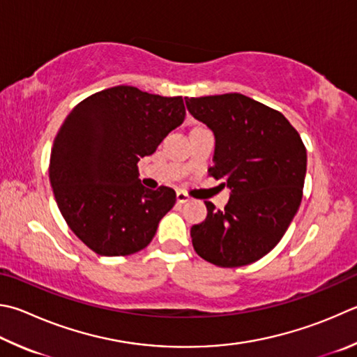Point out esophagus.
I'll use <instances>...</instances> for the list:
<instances>
[{"instance_id":"esophagus-1","label":"esophagus","mask_w":357,"mask_h":357,"mask_svg":"<svg viewBox=\"0 0 357 357\" xmlns=\"http://www.w3.org/2000/svg\"><path fill=\"white\" fill-rule=\"evenodd\" d=\"M176 199H178V203H185V201H189L190 199V197L187 195L185 192H183V190H179V192H176Z\"/></svg>"}]
</instances>
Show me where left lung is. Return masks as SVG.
Here are the masks:
<instances>
[{
	"mask_svg": "<svg viewBox=\"0 0 357 357\" xmlns=\"http://www.w3.org/2000/svg\"><path fill=\"white\" fill-rule=\"evenodd\" d=\"M189 112L215 135L209 174L231 197L223 211L190 229L197 255L217 267L256 262L286 234L303 198L306 146L280 111L242 93L185 98Z\"/></svg>",
	"mask_w": 357,
	"mask_h": 357,
	"instance_id": "1",
	"label": "left lung"
}]
</instances>
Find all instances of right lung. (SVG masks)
Returning a JSON list of instances; mask_svg holds the SVG:
<instances>
[{
    "mask_svg": "<svg viewBox=\"0 0 357 357\" xmlns=\"http://www.w3.org/2000/svg\"><path fill=\"white\" fill-rule=\"evenodd\" d=\"M183 96L116 86L76 105L57 131L50 181L68 228L101 256L146 248L176 203L173 189L140 184L137 162L184 121Z\"/></svg>",
    "mask_w": 357,
    "mask_h": 357,
    "instance_id": "add662e5",
    "label": "right lung"
}]
</instances>
